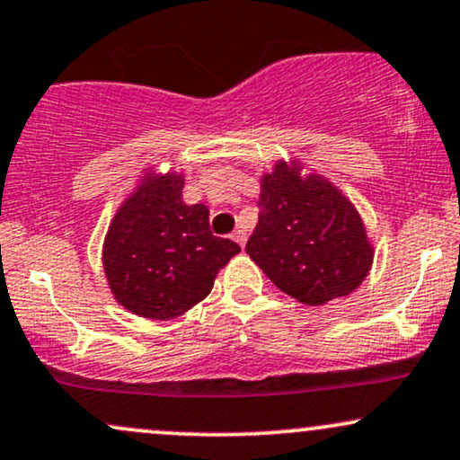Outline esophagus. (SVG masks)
Returning a JSON list of instances; mask_svg holds the SVG:
<instances>
[{
	"mask_svg": "<svg viewBox=\"0 0 460 460\" xmlns=\"http://www.w3.org/2000/svg\"><path fill=\"white\" fill-rule=\"evenodd\" d=\"M246 231L244 229H242V226H237V229L234 231V240L237 242V244H240L242 248H244L246 246Z\"/></svg>",
	"mask_w": 460,
	"mask_h": 460,
	"instance_id": "esophagus-1",
	"label": "esophagus"
}]
</instances>
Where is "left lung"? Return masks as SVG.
Segmentation results:
<instances>
[{
    "mask_svg": "<svg viewBox=\"0 0 460 460\" xmlns=\"http://www.w3.org/2000/svg\"><path fill=\"white\" fill-rule=\"evenodd\" d=\"M259 186L261 214L246 252L263 274L306 306L356 291L375 246L351 199L300 158L276 160Z\"/></svg>",
    "mask_w": 460,
    "mask_h": 460,
    "instance_id": "left-lung-1",
    "label": "left lung"
}]
</instances>
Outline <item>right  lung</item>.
Instances as JSON below:
<instances>
[{
	"label": "right lung",
	"instance_id": "obj_1",
	"mask_svg": "<svg viewBox=\"0 0 460 460\" xmlns=\"http://www.w3.org/2000/svg\"><path fill=\"white\" fill-rule=\"evenodd\" d=\"M184 173L141 171L104 235L102 268L115 302L137 317L175 319L206 300L240 252L209 231V209L181 201Z\"/></svg>",
	"mask_w": 460,
	"mask_h": 460
}]
</instances>
